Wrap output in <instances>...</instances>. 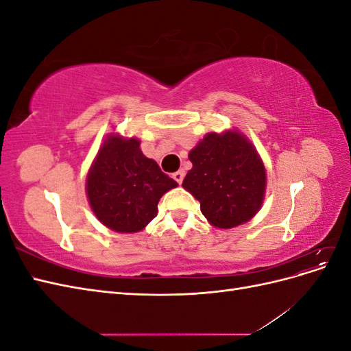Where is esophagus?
Masks as SVG:
<instances>
[{"mask_svg":"<svg viewBox=\"0 0 351 351\" xmlns=\"http://www.w3.org/2000/svg\"><path fill=\"white\" fill-rule=\"evenodd\" d=\"M184 171H183V169H178V171H176L174 174H173V178L176 180V182L177 183H183V178H184Z\"/></svg>","mask_w":351,"mask_h":351,"instance_id":"1","label":"esophagus"}]
</instances>
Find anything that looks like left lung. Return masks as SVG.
<instances>
[{
	"label": "left lung",
	"instance_id": "8db88e82",
	"mask_svg": "<svg viewBox=\"0 0 351 351\" xmlns=\"http://www.w3.org/2000/svg\"><path fill=\"white\" fill-rule=\"evenodd\" d=\"M189 159L193 168L183 187L200 204L202 214L214 227L232 228L259 210L267 174L253 145L239 132L209 133Z\"/></svg>",
	"mask_w": 351,
	"mask_h": 351
}]
</instances>
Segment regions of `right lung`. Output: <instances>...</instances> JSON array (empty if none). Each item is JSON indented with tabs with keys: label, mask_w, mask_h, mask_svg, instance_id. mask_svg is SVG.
I'll return each instance as SVG.
<instances>
[{
	"label": "right lung",
	"mask_w": 351,
	"mask_h": 351,
	"mask_svg": "<svg viewBox=\"0 0 351 351\" xmlns=\"http://www.w3.org/2000/svg\"><path fill=\"white\" fill-rule=\"evenodd\" d=\"M139 146L137 139L110 136L88 176L92 210L104 226L119 232L145 228L156 217L161 196L177 187Z\"/></svg>",
	"instance_id": "add662e5"
}]
</instances>
